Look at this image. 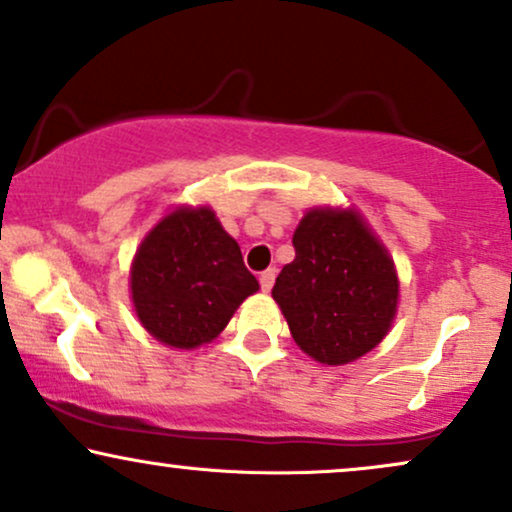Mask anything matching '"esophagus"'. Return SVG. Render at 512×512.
<instances>
[{
  "instance_id": "34e87169",
  "label": "esophagus",
  "mask_w": 512,
  "mask_h": 512,
  "mask_svg": "<svg viewBox=\"0 0 512 512\" xmlns=\"http://www.w3.org/2000/svg\"><path fill=\"white\" fill-rule=\"evenodd\" d=\"M274 279H276V269H264V272L260 274V286H262V291H272Z\"/></svg>"
}]
</instances>
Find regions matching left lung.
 <instances>
[{
	"instance_id": "1",
	"label": "left lung",
	"mask_w": 512,
	"mask_h": 512,
	"mask_svg": "<svg viewBox=\"0 0 512 512\" xmlns=\"http://www.w3.org/2000/svg\"><path fill=\"white\" fill-rule=\"evenodd\" d=\"M293 248L272 298L300 350L322 365H348L377 348L398 310V274L365 219L355 209H310Z\"/></svg>"
}]
</instances>
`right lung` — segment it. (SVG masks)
Returning a JSON list of instances; mask_svg holds the SVG:
<instances>
[{
  "mask_svg": "<svg viewBox=\"0 0 512 512\" xmlns=\"http://www.w3.org/2000/svg\"><path fill=\"white\" fill-rule=\"evenodd\" d=\"M260 283L209 207H176L140 243L131 298L140 324L171 348H197L226 329Z\"/></svg>",
  "mask_w": 512,
  "mask_h": 512,
  "instance_id": "obj_1",
  "label": "right lung"
}]
</instances>
